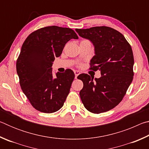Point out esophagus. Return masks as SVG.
I'll list each match as a JSON object with an SVG mask.
<instances>
[{"instance_id": "esophagus-1", "label": "esophagus", "mask_w": 149, "mask_h": 149, "mask_svg": "<svg viewBox=\"0 0 149 149\" xmlns=\"http://www.w3.org/2000/svg\"><path fill=\"white\" fill-rule=\"evenodd\" d=\"M74 74H75V79H77L78 75L80 74V72L79 71H74Z\"/></svg>"}]
</instances>
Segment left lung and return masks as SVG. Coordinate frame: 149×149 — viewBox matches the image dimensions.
<instances>
[{"mask_svg": "<svg viewBox=\"0 0 149 149\" xmlns=\"http://www.w3.org/2000/svg\"><path fill=\"white\" fill-rule=\"evenodd\" d=\"M80 37L90 40L95 55L90 62V70H100V78L88 74L79 75L84 83L79 95L85 108L94 114L110 110L119 104L133 78L132 47L124 36L107 26L76 29Z\"/></svg>", "mask_w": 149, "mask_h": 149, "instance_id": "left-lung-1", "label": "left lung"}]
</instances>
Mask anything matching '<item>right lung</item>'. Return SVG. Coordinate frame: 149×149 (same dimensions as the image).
Returning a JSON list of instances; mask_svg holds the SVG:
<instances>
[{"label": "right lung", "instance_id": "add662e5", "mask_svg": "<svg viewBox=\"0 0 149 149\" xmlns=\"http://www.w3.org/2000/svg\"><path fill=\"white\" fill-rule=\"evenodd\" d=\"M72 39H78L73 29L47 26L31 33L22 45L16 62L19 84L33 107L40 112H56L69 94L74 72L68 69L54 77L52 65Z\"/></svg>", "mask_w": 149, "mask_h": 149}]
</instances>
